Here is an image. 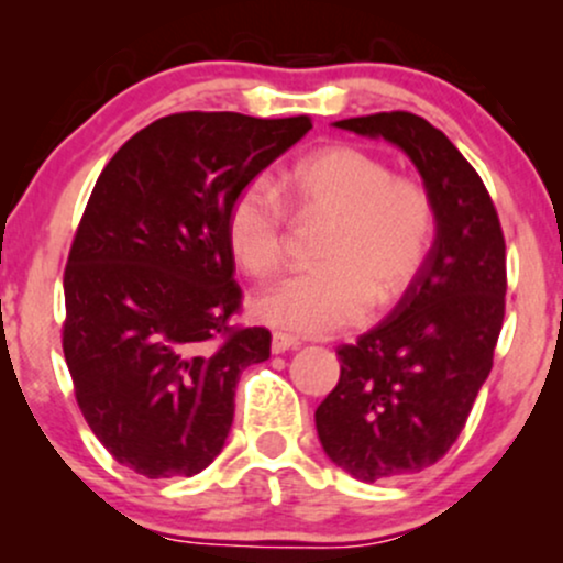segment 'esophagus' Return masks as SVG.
<instances>
[{
	"label": "esophagus",
	"mask_w": 563,
	"mask_h": 563,
	"mask_svg": "<svg viewBox=\"0 0 563 563\" xmlns=\"http://www.w3.org/2000/svg\"><path fill=\"white\" fill-rule=\"evenodd\" d=\"M299 346V339H294V335H288V333H273V354H283V352H288V349H296Z\"/></svg>",
	"instance_id": "1"
}]
</instances>
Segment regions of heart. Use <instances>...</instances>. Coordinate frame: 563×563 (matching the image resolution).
Segmentation results:
<instances>
[{
	"mask_svg": "<svg viewBox=\"0 0 563 563\" xmlns=\"http://www.w3.org/2000/svg\"><path fill=\"white\" fill-rule=\"evenodd\" d=\"M283 190L301 217L333 219L318 260L307 269L260 290L256 320L283 331L328 335L357 325L373 303L389 307L421 275L437 232V209L416 179L394 177L391 166L352 145H331L299 161ZM238 267L269 277L286 260L288 214L264 179H251L230 200L224 219Z\"/></svg>",
	"mask_w": 563,
	"mask_h": 563,
	"instance_id": "1",
	"label": "heart"
}]
</instances>
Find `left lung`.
Here are the masks:
<instances>
[{
  "label": "left lung",
  "mask_w": 563,
  "mask_h": 563,
  "mask_svg": "<svg viewBox=\"0 0 563 563\" xmlns=\"http://www.w3.org/2000/svg\"><path fill=\"white\" fill-rule=\"evenodd\" d=\"M399 145L437 209L421 275L357 344L339 346L341 376L314 410L328 457L360 482L434 466L461 437L506 318V238L474 166L407 111L335 121Z\"/></svg>",
  "instance_id": "8db88e82"
}]
</instances>
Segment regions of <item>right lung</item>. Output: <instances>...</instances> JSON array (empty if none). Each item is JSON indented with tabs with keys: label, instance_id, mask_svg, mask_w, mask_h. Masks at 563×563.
I'll return each mask as SVG.
<instances>
[{
	"label": "right lung",
	"instance_id": "1",
	"mask_svg": "<svg viewBox=\"0 0 563 563\" xmlns=\"http://www.w3.org/2000/svg\"><path fill=\"white\" fill-rule=\"evenodd\" d=\"M309 129V115L172 113L97 177L63 275V354L84 421L134 474L192 476L222 452L238 378L273 341L232 322L243 290L224 219Z\"/></svg>",
	"mask_w": 563,
	"mask_h": 563
}]
</instances>
